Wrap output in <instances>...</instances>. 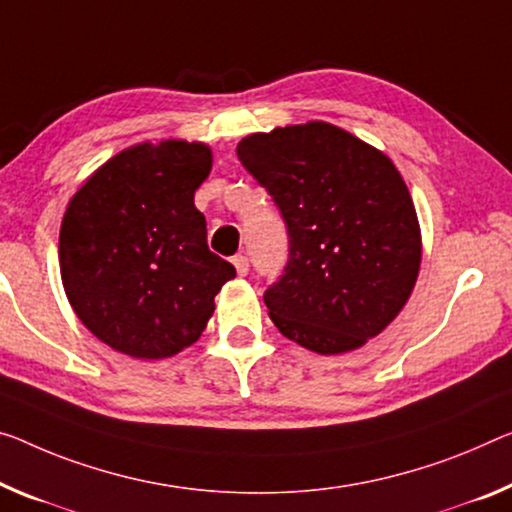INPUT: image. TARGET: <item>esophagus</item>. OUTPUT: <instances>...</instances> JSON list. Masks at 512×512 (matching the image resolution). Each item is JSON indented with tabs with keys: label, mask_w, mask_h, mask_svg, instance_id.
<instances>
[{
	"label": "esophagus",
	"mask_w": 512,
	"mask_h": 512,
	"mask_svg": "<svg viewBox=\"0 0 512 512\" xmlns=\"http://www.w3.org/2000/svg\"><path fill=\"white\" fill-rule=\"evenodd\" d=\"M233 265H235V272H238L240 277H245V274L249 272V258L247 256L238 254V256L233 258Z\"/></svg>",
	"instance_id": "34e87169"
}]
</instances>
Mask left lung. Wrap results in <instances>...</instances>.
Wrapping results in <instances>:
<instances>
[{
    "label": "left lung",
    "instance_id": "8db88e82",
    "mask_svg": "<svg viewBox=\"0 0 512 512\" xmlns=\"http://www.w3.org/2000/svg\"><path fill=\"white\" fill-rule=\"evenodd\" d=\"M235 151L288 226V265L263 295L274 325L318 355L366 345L403 311L421 267L396 164L327 121L254 132Z\"/></svg>",
    "mask_w": 512,
    "mask_h": 512
}]
</instances>
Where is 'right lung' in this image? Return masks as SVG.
<instances>
[{
  "label": "right lung",
  "instance_id": "obj_1",
  "mask_svg": "<svg viewBox=\"0 0 512 512\" xmlns=\"http://www.w3.org/2000/svg\"><path fill=\"white\" fill-rule=\"evenodd\" d=\"M208 144L144 141L98 167L61 219L59 270L89 332L135 359H167L199 341L235 267L212 254L194 192Z\"/></svg>",
  "mask_w": 512,
  "mask_h": 512
}]
</instances>
